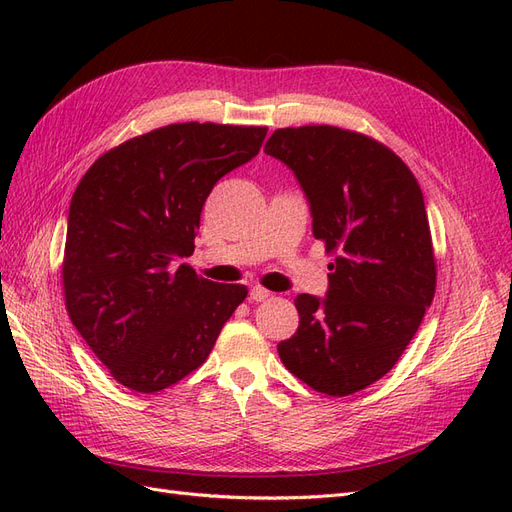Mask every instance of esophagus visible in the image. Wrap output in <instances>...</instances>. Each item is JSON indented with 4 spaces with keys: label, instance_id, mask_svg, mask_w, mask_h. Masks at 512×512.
<instances>
[{
    "label": "esophagus",
    "instance_id": "obj_1",
    "mask_svg": "<svg viewBox=\"0 0 512 512\" xmlns=\"http://www.w3.org/2000/svg\"><path fill=\"white\" fill-rule=\"evenodd\" d=\"M271 297V292L267 290V288H262V286H252V290H250V299L252 301H265V299H269Z\"/></svg>",
    "mask_w": 512,
    "mask_h": 512
}]
</instances>
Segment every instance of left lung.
Here are the masks:
<instances>
[{
    "label": "left lung",
    "mask_w": 512,
    "mask_h": 512,
    "mask_svg": "<svg viewBox=\"0 0 512 512\" xmlns=\"http://www.w3.org/2000/svg\"><path fill=\"white\" fill-rule=\"evenodd\" d=\"M265 153L297 177L314 237L335 254L327 297L294 299L299 329L277 352L314 391L352 395L389 374L433 301L423 192L389 147L342 128L275 130Z\"/></svg>",
    "instance_id": "8db88e82"
}]
</instances>
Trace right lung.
Wrapping results in <instances>:
<instances>
[{
    "label": "right lung",
    "instance_id": "1",
    "mask_svg": "<svg viewBox=\"0 0 512 512\" xmlns=\"http://www.w3.org/2000/svg\"><path fill=\"white\" fill-rule=\"evenodd\" d=\"M267 128L173 123L104 153L76 185L64 292L70 320L113 378L158 393L198 369L247 297L181 262L213 185L258 156Z\"/></svg>",
    "mask_w": 512,
    "mask_h": 512
}]
</instances>
